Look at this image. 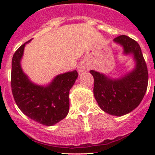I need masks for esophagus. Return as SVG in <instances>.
Returning <instances> with one entry per match:
<instances>
[{
    "label": "esophagus",
    "instance_id": "obj_1",
    "mask_svg": "<svg viewBox=\"0 0 155 155\" xmlns=\"http://www.w3.org/2000/svg\"><path fill=\"white\" fill-rule=\"evenodd\" d=\"M78 70L79 73L81 74V73H83V72H84V71H86V68H84V66L81 65V66H79L78 68Z\"/></svg>",
    "mask_w": 155,
    "mask_h": 155
}]
</instances>
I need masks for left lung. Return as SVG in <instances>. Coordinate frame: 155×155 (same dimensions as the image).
I'll return each mask as SVG.
<instances>
[{"label":"left lung","instance_id":"obj_1","mask_svg":"<svg viewBox=\"0 0 155 155\" xmlns=\"http://www.w3.org/2000/svg\"><path fill=\"white\" fill-rule=\"evenodd\" d=\"M124 49V55H132L135 67L118 78L90 71L94 78V98L99 107L110 115L121 116L132 112L140 105L148 84L147 64L137 42L125 35L113 39Z\"/></svg>","mask_w":155,"mask_h":155}]
</instances>
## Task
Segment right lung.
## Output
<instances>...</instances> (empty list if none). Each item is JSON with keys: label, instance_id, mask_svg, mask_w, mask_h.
Returning <instances> with one entry per match:
<instances>
[{"label": "right lung", "instance_id": "1", "mask_svg": "<svg viewBox=\"0 0 155 155\" xmlns=\"http://www.w3.org/2000/svg\"><path fill=\"white\" fill-rule=\"evenodd\" d=\"M30 41L21 45L12 58V94L25 116L42 125L53 126L68 114L70 90L78 74L76 71H69L56 76L47 85L34 84L21 66L25 46Z\"/></svg>", "mask_w": 155, "mask_h": 155}]
</instances>
